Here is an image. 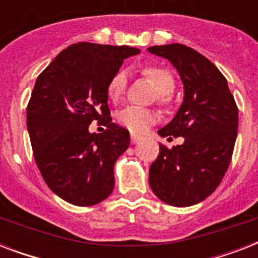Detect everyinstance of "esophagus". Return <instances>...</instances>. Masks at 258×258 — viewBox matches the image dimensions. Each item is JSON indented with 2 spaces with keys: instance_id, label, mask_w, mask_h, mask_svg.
I'll list each match as a JSON object with an SVG mask.
<instances>
[{
  "instance_id": "obj_1",
  "label": "esophagus",
  "mask_w": 258,
  "mask_h": 258,
  "mask_svg": "<svg viewBox=\"0 0 258 258\" xmlns=\"http://www.w3.org/2000/svg\"><path fill=\"white\" fill-rule=\"evenodd\" d=\"M141 141H142L141 135L131 133V143H138V142H141Z\"/></svg>"
}]
</instances>
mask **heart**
Returning <instances> with one entry per match:
<instances>
[{"mask_svg":"<svg viewBox=\"0 0 258 258\" xmlns=\"http://www.w3.org/2000/svg\"><path fill=\"white\" fill-rule=\"evenodd\" d=\"M143 76L153 83L158 92V100L166 104L170 101V93L175 88V79L169 70L163 67L149 66L142 70ZM127 86V74L124 70L116 71L107 83V96L111 101H117L123 96ZM117 123L133 133H145L158 121V113L147 108L127 105L116 113Z\"/></svg>","mask_w":258,"mask_h":258,"instance_id":"b5f03b06","label":"heart"}]
</instances>
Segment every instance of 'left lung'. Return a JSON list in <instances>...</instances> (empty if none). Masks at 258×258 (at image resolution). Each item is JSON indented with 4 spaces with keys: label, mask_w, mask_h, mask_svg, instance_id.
Masks as SVG:
<instances>
[{
    "label": "left lung",
    "mask_w": 258,
    "mask_h": 258,
    "mask_svg": "<svg viewBox=\"0 0 258 258\" xmlns=\"http://www.w3.org/2000/svg\"><path fill=\"white\" fill-rule=\"evenodd\" d=\"M150 53L167 58L184 87L183 103L162 138L183 137L150 167V186L165 204L186 208L208 198L230 165L238 130V108L228 82L210 60L182 44L155 45Z\"/></svg>",
    "instance_id": "1"
}]
</instances>
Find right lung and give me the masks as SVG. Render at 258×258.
I'll return each instance as SVG.
<instances>
[{"label": "right lung", "mask_w": 258, "mask_h": 258, "mask_svg": "<svg viewBox=\"0 0 258 258\" xmlns=\"http://www.w3.org/2000/svg\"><path fill=\"white\" fill-rule=\"evenodd\" d=\"M131 46L78 42L38 75L26 108L36 165L54 194L76 206H92L112 192L113 166L130 146V133L109 116L107 83ZM93 120L107 128L89 133Z\"/></svg>", "instance_id": "1"}]
</instances>
